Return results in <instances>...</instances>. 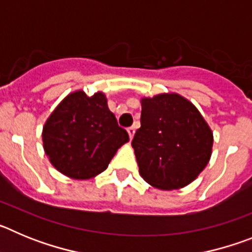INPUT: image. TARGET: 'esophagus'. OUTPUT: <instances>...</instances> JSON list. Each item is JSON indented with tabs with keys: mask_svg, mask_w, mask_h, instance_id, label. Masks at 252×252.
<instances>
[{
	"mask_svg": "<svg viewBox=\"0 0 252 252\" xmlns=\"http://www.w3.org/2000/svg\"><path fill=\"white\" fill-rule=\"evenodd\" d=\"M127 132H128V136H130V139L132 140L133 135H135V127H128Z\"/></svg>",
	"mask_w": 252,
	"mask_h": 252,
	"instance_id": "esophagus-1",
	"label": "esophagus"
}]
</instances>
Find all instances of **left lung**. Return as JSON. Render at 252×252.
Returning <instances> with one entry per match:
<instances>
[{
    "label": "left lung",
    "instance_id": "1",
    "mask_svg": "<svg viewBox=\"0 0 252 252\" xmlns=\"http://www.w3.org/2000/svg\"><path fill=\"white\" fill-rule=\"evenodd\" d=\"M131 145L144 180L171 190L192 183L206 168L213 133L192 102L161 93L141 99V127Z\"/></svg>",
    "mask_w": 252,
    "mask_h": 252
}]
</instances>
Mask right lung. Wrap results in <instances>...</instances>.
<instances>
[{
	"label": "right lung",
	"instance_id": "add662e5",
	"mask_svg": "<svg viewBox=\"0 0 252 252\" xmlns=\"http://www.w3.org/2000/svg\"><path fill=\"white\" fill-rule=\"evenodd\" d=\"M128 133L108 110L106 95L70 93L57 106L43 127L45 154L57 170L72 179H91L110 164Z\"/></svg>",
	"mask_w": 252,
	"mask_h": 252
}]
</instances>
